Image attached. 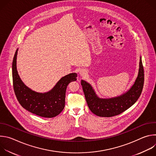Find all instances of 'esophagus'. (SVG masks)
Wrapping results in <instances>:
<instances>
[{
	"mask_svg": "<svg viewBox=\"0 0 156 156\" xmlns=\"http://www.w3.org/2000/svg\"><path fill=\"white\" fill-rule=\"evenodd\" d=\"M80 74L81 75H84V72H83V71H80Z\"/></svg>",
	"mask_w": 156,
	"mask_h": 156,
	"instance_id": "1",
	"label": "esophagus"
}]
</instances>
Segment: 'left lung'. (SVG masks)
Returning <instances> with one entry per match:
<instances>
[{
  "label": "left lung",
  "instance_id": "left-lung-1",
  "mask_svg": "<svg viewBox=\"0 0 156 156\" xmlns=\"http://www.w3.org/2000/svg\"><path fill=\"white\" fill-rule=\"evenodd\" d=\"M144 73L141 58L140 59V69L138 77L130 90L120 96L110 99H100L92 86L84 80L81 84L87 104L91 112L99 117H110L119 115L134 104L143 91Z\"/></svg>",
  "mask_w": 156,
  "mask_h": 156
}]
</instances>
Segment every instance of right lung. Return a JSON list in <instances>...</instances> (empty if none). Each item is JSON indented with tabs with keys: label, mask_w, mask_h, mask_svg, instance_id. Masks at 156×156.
<instances>
[{
	"label": "right lung",
	"mask_w": 156,
	"mask_h": 156,
	"mask_svg": "<svg viewBox=\"0 0 156 156\" xmlns=\"http://www.w3.org/2000/svg\"><path fill=\"white\" fill-rule=\"evenodd\" d=\"M12 63L13 90L20 105L29 112L42 117L52 118L58 115L65 107V93L68 84L76 80L77 74L73 73L62 77L52 90L45 93L32 91L21 80L16 70V55Z\"/></svg>",
	"instance_id": "right-lung-1"
}]
</instances>
